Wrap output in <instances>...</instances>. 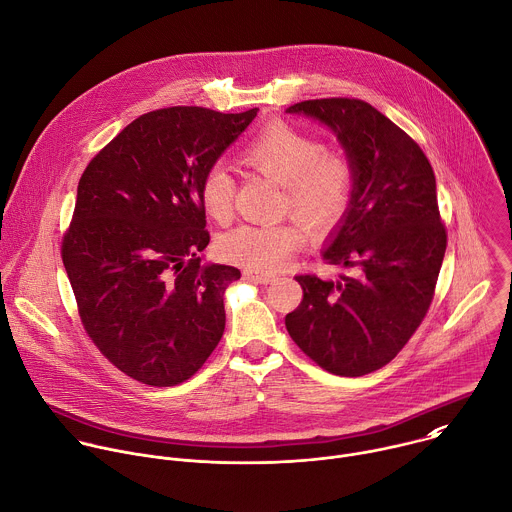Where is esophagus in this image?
I'll use <instances>...</instances> for the list:
<instances>
[{"label": "esophagus", "mask_w": 512, "mask_h": 512, "mask_svg": "<svg viewBox=\"0 0 512 512\" xmlns=\"http://www.w3.org/2000/svg\"><path fill=\"white\" fill-rule=\"evenodd\" d=\"M245 277H247L249 281L261 283V285H267V283H271V281L275 279L273 273H267V271H253V269H247V271H245Z\"/></svg>", "instance_id": "1"}]
</instances>
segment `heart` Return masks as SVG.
Returning <instances> with one entry per match:
<instances>
[{
	"label": "heart",
	"mask_w": 512,
	"mask_h": 512,
	"mask_svg": "<svg viewBox=\"0 0 512 512\" xmlns=\"http://www.w3.org/2000/svg\"><path fill=\"white\" fill-rule=\"evenodd\" d=\"M243 162L281 185V211H289L313 233L329 231L348 213L354 195V168L350 160L301 128L275 120L267 124L243 150ZM199 199L203 211L217 223L233 215L235 179L217 162L201 179ZM301 245L295 225H239L225 233L219 255L253 271H275L285 265Z\"/></svg>",
	"instance_id": "1"
}]
</instances>
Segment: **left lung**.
Instances as JSON below:
<instances>
[{
	"label": "left lung",
	"mask_w": 512,
	"mask_h": 512,
	"mask_svg": "<svg viewBox=\"0 0 512 512\" xmlns=\"http://www.w3.org/2000/svg\"><path fill=\"white\" fill-rule=\"evenodd\" d=\"M329 126L354 168L348 213L321 257L350 275H297L303 299L285 315L299 350L335 376L390 364L434 297L446 251L436 179L422 148L358 98H319L287 108Z\"/></svg>",
	"instance_id": "1"
}]
</instances>
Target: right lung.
I'll use <instances>...</instances> for the list:
<instances>
[{
    "instance_id": "add662e5",
    "label": "right lung",
    "mask_w": 512,
    "mask_h": 512,
    "mask_svg": "<svg viewBox=\"0 0 512 512\" xmlns=\"http://www.w3.org/2000/svg\"><path fill=\"white\" fill-rule=\"evenodd\" d=\"M257 116L201 106L146 112L86 166L62 261L102 356L146 386L195 376L225 331L237 267L203 265L205 170Z\"/></svg>"
}]
</instances>
